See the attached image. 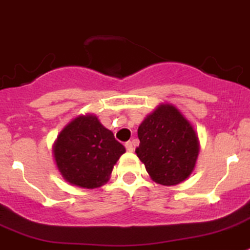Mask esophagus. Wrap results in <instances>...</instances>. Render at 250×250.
<instances>
[{"label":"esophagus","mask_w":250,"mask_h":250,"mask_svg":"<svg viewBox=\"0 0 250 250\" xmlns=\"http://www.w3.org/2000/svg\"><path fill=\"white\" fill-rule=\"evenodd\" d=\"M125 148H127L128 152H133L134 150L133 143H132V142H127V143H125Z\"/></svg>","instance_id":"1"}]
</instances>
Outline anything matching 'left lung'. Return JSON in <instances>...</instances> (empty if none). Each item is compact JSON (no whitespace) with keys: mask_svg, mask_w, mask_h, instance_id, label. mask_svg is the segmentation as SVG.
<instances>
[{"mask_svg":"<svg viewBox=\"0 0 250 250\" xmlns=\"http://www.w3.org/2000/svg\"><path fill=\"white\" fill-rule=\"evenodd\" d=\"M138 138L137 157L153 182L175 186L192 174L201 148L199 138L175 105H157L139 125Z\"/></svg>","mask_w":250,"mask_h":250,"instance_id":"obj_1","label":"left lung"}]
</instances>
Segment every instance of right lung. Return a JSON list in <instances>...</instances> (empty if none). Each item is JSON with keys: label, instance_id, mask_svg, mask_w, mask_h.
<instances>
[{"label": "right lung", "instance_id": "obj_1", "mask_svg": "<svg viewBox=\"0 0 250 250\" xmlns=\"http://www.w3.org/2000/svg\"><path fill=\"white\" fill-rule=\"evenodd\" d=\"M125 152V146L93 113L73 118L53 143V158L62 178L87 189L107 183L114 164Z\"/></svg>", "mask_w": 250, "mask_h": 250}]
</instances>
